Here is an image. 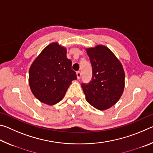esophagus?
Returning a JSON list of instances; mask_svg holds the SVG:
<instances>
[{
  "label": "esophagus",
  "mask_w": 153,
  "mask_h": 153,
  "mask_svg": "<svg viewBox=\"0 0 153 153\" xmlns=\"http://www.w3.org/2000/svg\"><path fill=\"white\" fill-rule=\"evenodd\" d=\"M76 75H77V79H79L80 77H81L82 74H81V72H80V71H77V72H76Z\"/></svg>",
  "instance_id": "esophagus-1"
}]
</instances>
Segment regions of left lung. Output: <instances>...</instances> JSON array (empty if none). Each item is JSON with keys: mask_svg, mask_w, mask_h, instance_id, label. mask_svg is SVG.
Returning <instances> with one entry per match:
<instances>
[{"mask_svg": "<svg viewBox=\"0 0 153 153\" xmlns=\"http://www.w3.org/2000/svg\"><path fill=\"white\" fill-rule=\"evenodd\" d=\"M92 67L89 83H82L86 99L92 107L105 110L112 107L122 95L125 86V74L120 61L109 49L98 45L88 48Z\"/></svg>", "mask_w": 153, "mask_h": 153, "instance_id": "1", "label": "left lung"}]
</instances>
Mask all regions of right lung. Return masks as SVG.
Instances as JSON below:
<instances>
[{"label":"right lung","instance_id":"add662e5","mask_svg":"<svg viewBox=\"0 0 153 153\" xmlns=\"http://www.w3.org/2000/svg\"><path fill=\"white\" fill-rule=\"evenodd\" d=\"M66 49L54 42L46 46L35 59L29 71L33 94L42 102L53 105L63 99L69 85L77 79L67 59Z\"/></svg>","mask_w":153,"mask_h":153}]
</instances>
